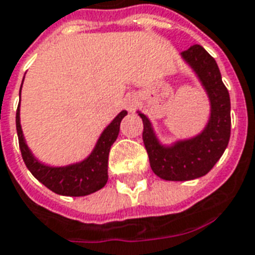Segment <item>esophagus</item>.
<instances>
[{
	"instance_id": "34e87169",
	"label": "esophagus",
	"mask_w": 255,
	"mask_h": 255,
	"mask_svg": "<svg viewBox=\"0 0 255 255\" xmlns=\"http://www.w3.org/2000/svg\"><path fill=\"white\" fill-rule=\"evenodd\" d=\"M134 106H135V101H129V102H128V108H129V110H133Z\"/></svg>"
}]
</instances>
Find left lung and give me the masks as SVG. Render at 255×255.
<instances>
[{
	"label": "left lung",
	"instance_id": "obj_1",
	"mask_svg": "<svg viewBox=\"0 0 255 255\" xmlns=\"http://www.w3.org/2000/svg\"><path fill=\"white\" fill-rule=\"evenodd\" d=\"M181 57L194 72L210 102V116L202 131L165 145L157 137L149 118L137 112L143 122L142 139L150 167L155 175L166 181H190L208 174L222 157L230 139V96L216 60L201 45H193L181 53Z\"/></svg>",
	"mask_w": 255,
	"mask_h": 255
}]
</instances>
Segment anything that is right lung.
Instances as JSON below:
<instances>
[{
  "label": "right lung",
  "mask_w": 255,
  "mask_h": 255,
  "mask_svg": "<svg viewBox=\"0 0 255 255\" xmlns=\"http://www.w3.org/2000/svg\"><path fill=\"white\" fill-rule=\"evenodd\" d=\"M19 96H21V90H19ZM126 114L128 112L122 110L121 113L106 126L104 131L101 133L100 138L97 139L94 149L86 158L80 162L66 165V166H50L38 161L29 149L23 137L22 128H21L18 105L17 114H15V126H17L19 149H21L23 162L39 182L45 185L47 189L54 191L56 194L69 195V197H84V195L92 194L94 191L102 189L108 182V178H109L108 159H109L110 147L117 139L120 125H121L122 118L125 117Z\"/></svg>",
  "instance_id": "1"
}]
</instances>
